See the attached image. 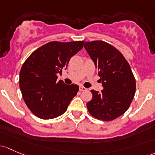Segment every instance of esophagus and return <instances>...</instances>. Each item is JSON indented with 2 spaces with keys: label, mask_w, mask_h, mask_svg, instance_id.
Listing matches in <instances>:
<instances>
[{
  "label": "esophagus",
  "mask_w": 155,
  "mask_h": 155,
  "mask_svg": "<svg viewBox=\"0 0 155 155\" xmlns=\"http://www.w3.org/2000/svg\"><path fill=\"white\" fill-rule=\"evenodd\" d=\"M87 89L86 88V87H83V86H80V87H79V91H87Z\"/></svg>",
  "instance_id": "esophagus-1"
}]
</instances>
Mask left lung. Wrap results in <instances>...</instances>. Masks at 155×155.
Returning a JSON list of instances; mask_svg holds the SVG:
<instances>
[{
    "label": "left lung",
    "instance_id": "1",
    "mask_svg": "<svg viewBox=\"0 0 155 155\" xmlns=\"http://www.w3.org/2000/svg\"><path fill=\"white\" fill-rule=\"evenodd\" d=\"M84 48L98 70L103 90H91L87 103L89 113L103 121H111L125 113L136 91V82L130 65L121 53L103 41L84 42Z\"/></svg>",
    "mask_w": 155,
    "mask_h": 155
}]
</instances>
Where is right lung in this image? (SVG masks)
<instances>
[{"mask_svg": "<svg viewBox=\"0 0 155 155\" xmlns=\"http://www.w3.org/2000/svg\"><path fill=\"white\" fill-rule=\"evenodd\" d=\"M84 41H51L33 52L20 71L19 86L26 105L43 120L61 116L79 91V86L58 80L72 56L82 50Z\"/></svg>", "mask_w": 155, "mask_h": 155, "instance_id": "right-lung-1", "label": "right lung"}]
</instances>
